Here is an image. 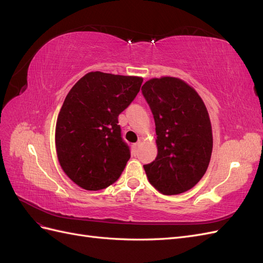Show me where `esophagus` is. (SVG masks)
<instances>
[{
	"label": "esophagus",
	"instance_id": "34e87169",
	"mask_svg": "<svg viewBox=\"0 0 263 263\" xmlns=\"http://www.w3.org/2000/svg\"><path fill=\"white\" fill-rule=\"evenodd\" d=\"M139 145H140V141L136 142V144H134V145L132 146V148H133V154H134V155H136V154L138 153V148H139Z\"/></svg>",
	"mask_w": 263,
	"mask_h": 263
}]
</instances>
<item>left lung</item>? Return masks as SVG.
Instances as JSON below:
<instances>
[{"mask_svg": "<svg viewBox=\"0 0 263 263\" xmlns=\"http://www.w3.org/2000/svg\"><path fill=\"white\" fill-rule=\"evenodd\" d=\"M154 115L158 155L144 165L164 195L192 189L205 174L213 150L210 116L197 92L177 78L151 79L141 87Z\"/></svg>", "mask_w": 263, "mask_h": 263, "instance_id": "obj_1", "label": "left lung"}]
</instances>
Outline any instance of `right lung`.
Instances as JSON below:
<instances>
[{
  "instance_id": "right-lung-1",
  "label": "right lung",
  "mask_w": 263,
  "mask_h": 263,
  "mask_svg": "<svg viewBox=\"0 0 263 263\" xmlns=\"http://www.w3.org/2000/svg\"><path fill=\"white\" fill-rule=\"evenodd\" d=\"M141 83L139 77L95 71L68 93L55 125V150L62 170L79 186L98 191L121 177L130 150L118 115L136 98Z\"/></svg>"
}]
</instances>
